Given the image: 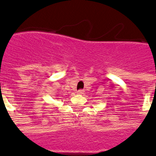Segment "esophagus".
<instances>
[{
  "instance_id": "esophagus-1",
  "label": "esophagus",
  "mask_w": 156,
  "mask_h": 156,
  "mask_svg": "<svg viewBox=\"0 0 156 156\" xmlns=\"http://www.w3.org/2000/svg\"><path fill=\"white\" fill-rule=\"evenodd\" d=\"M78 94L79 95H83V94H84V90H78Z\"/></svg>"
}]
</instances>
